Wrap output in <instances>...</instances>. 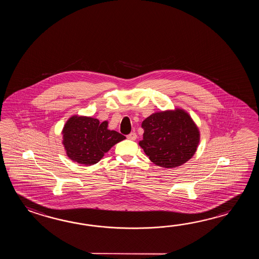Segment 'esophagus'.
I'll use <instances>...</instances> for the list:
<instances>
[{"label": "esophagus", "mask_w": 259, "mask_h": 259, "mask_svg": "<svg viewBox=\"0 0 259 259\" xmlns=\"http://www.w3.org/2000/svg\"><path fill=\"white\" fill-rule=\"evenodd\" d=\"M127 138L128 139V140L135 141V140H136V138H137V134H136L135 132H132V133H130V134L127 135Z\"/></svg>", "instance_id": "obj_1"}]
</instances>
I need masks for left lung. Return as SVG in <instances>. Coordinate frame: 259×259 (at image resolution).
<instances>
[{
    "mask_svg": "<svg viewBox=\"0 0 259 259\" xmlns=\"http://www.w3.org/2000/svg\"><path fill=\"white\" fill-rule=\"evenodd\" d=\"M142 127L143 139L139 144L156 165L177 167L196 152L200 141L198 127L182 109L154 113L143 120Z\"/></svg>",
    "mask_w": 259,
    "mask_h": 259,
    "instance_id": "1",
    "label": "left lung"
}]
</instances>
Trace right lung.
I'll return each mask as SVG.
<instances>
[{"mask_svg": "<svg viewBox=\"0 0 259 259\" xmlns=\"http://www.w3.org/2000/svg\"><path fill=\"white\" fill-rule=\"evenodd\" d=\"M108 122L90 116H73L63 128L66 155L74 162L91 165L98 163L105 153L126 137L107 128Z\"/></svg>", "mask_w": 259, "mask_h": 259, "instance_id": "obj_1", "label": "right lung"}]
</instances>
